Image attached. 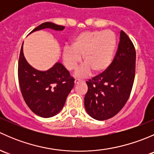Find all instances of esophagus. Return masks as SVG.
I'll list each match as a JSON object with an SVG mask.
<instances>
[{
    "instance_id": "34e87169",
    "label": "esophagus",
    "mask_w": 154,
    "mask_h": 154,
    "mask_svg": "<svg viewBox=\"0 0 154 154\" xmlns=\"http://www.w3.org/2000/svg\"><path fill=\"white\" fill-rule=\"evenodd\" d=\"M81 82H83V80H80V79H75V80H74V83H75V84H78L79 83H81Z\"/></svg>"
}]
</instances>
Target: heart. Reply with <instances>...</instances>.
I'll list each match as a JSON object with an SVG mask.
<instances>
[{
  "label": "heart",
  "instance_id": "obj_1",
  "mask_svg": "<svg viewBox=\"0 0 154 154\" xmlns=\"http://www.w3.org/2000/svg\"><path fill=\"white\" fill-rule=\"evenodd\" d=\"M116 45L117 37L113 31H83L74 38L71 47L66 46L63 49V62L68 71H74L83 57L85 65L79 70L77 75L84 77L91 71L94 74H101L111 65Z\"/></svg>",
  "mask_w": 154,
  "mask_h": 154
}]
</instances>
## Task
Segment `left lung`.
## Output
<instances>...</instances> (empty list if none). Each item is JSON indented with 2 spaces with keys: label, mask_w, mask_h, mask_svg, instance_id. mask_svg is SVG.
<instances>
[{
  "label": "left lung",
  "mask_w": 154,
  "mask_h": 154,
  "mask_svg": "<svg viewBox=\"0 0 154 154\" xmlns=\"http://www.w3.org/2000/svg\"><path fill=\"white\" fill-rule=\"evenodd\" d=\"M136 73V50L128 35L121 31L119 47L105 71L86 81L84 105L91 117L111 119L121 111L130 97Z\"/></svg>",
  "instance_id": "8db88e82"
}]
</instances>
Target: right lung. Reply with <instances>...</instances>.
<instances>
[{"label": "right lung", "mask_w": 154, "mask_h": 154, "mask_svg": "<svg viewBox=\"0 0 154 154\" xmlns=\"http://www.w3.org/2000/svg\"><path fill=\"white\" fill-rule=\"evenodd\" d=\"M45 28L63 30L65 26L45 22L30 32ZM18 76L24 101L32 112L42 118L52 117L60 112L74 86V77L60 63L45 71L32 68L24 57L23 44L18 59Z\"/></svg>", "instance_id": "add662e5"}]
</instances>
